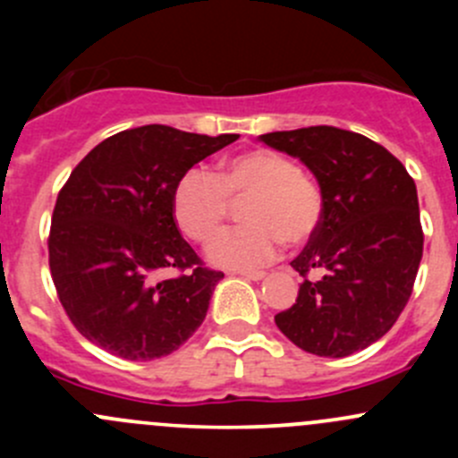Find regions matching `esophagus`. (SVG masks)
I'll list each match as a JSON object with an SVG mask.
<instances>
[{
  "mask_svg": "<svg viewBox=\"0 0 458 458\" xmlns=\"http://www.w3.org/2000/svg\"><path fill=\"white\" fill-rule=\"evenodd\" d=\"M239 275L243 276V279H250V281H261L263 276H266V272L261 270H242Z\"/></svg>",
  "mask_w": 458,
  "mask_h": 458,
  "instance_id": "34e87169",
  "label": "esophagus"
}]
</instances>
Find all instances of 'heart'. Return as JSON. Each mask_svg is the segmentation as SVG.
<instances>
[{
  "mask_svg": "<svg viewBox=\"0 0 458 458\" xmlns=\"http://www.w3.org/2000/svg\"><path fill=\"white\" fill-rule=\"evenodd\" d=\"M243 201L239 228L224 230L208 248L212 263L250 270L279 255L281 242L306 246L323 219L321 186L301 173L293 159L270 148H252L228 157L216 174L191 168L173 192L179 228L197 243L219 233L230 215V201Z\"/></svg>",
  "mask_w": 458,
  "mask_h": 458,
  "instance_id": "obj_1",
  "label": "heart"
}]
</instances>
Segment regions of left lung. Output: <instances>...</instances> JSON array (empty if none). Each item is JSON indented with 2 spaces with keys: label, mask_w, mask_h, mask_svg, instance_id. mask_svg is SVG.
<instances>
[{
  "label": "left lung",
  "mask_w": 458,
  "mask_h": 458,
  "mask_svg": "<svg viewBox=\"0 0 458 458\" xmlns=\"http://www.w3.org/2000/svg\"><path fill=\"white\" fill-rule=\"evenodd\" d=\"M323 192L315 237L290 266L303 276L276 327L317 357H348L381 339L412 294L423 257L414 179L381 143L335 126L267 132Z\"/></svg>",
  "instance_id": "left-lung-1"
}]
</instances>
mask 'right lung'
I'll return each mask as SVG.
<instances>
[{"instance_id":"right-lung-1","label":"right lung","mask_w":458,"mask_h":458,"mask_svg":"<svg viewBox=\"0 0 458 458\" xmlns=\"http://www.w3.org/2000/svg\"><path fill=\"white\" fill-rule=\"evenodd\" d=\"M239 135L131 128L92 148L59 191L48 234L55 290L72 326L128 361L186 344L224 272L210 270L173 215L179 177ZM177 269V277L165 272Z\"/></svg>"}]
</instances>
